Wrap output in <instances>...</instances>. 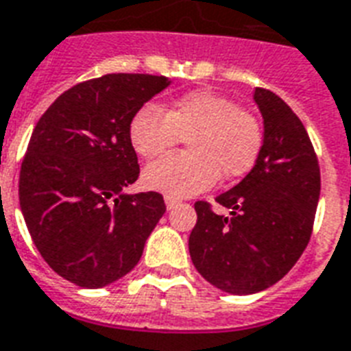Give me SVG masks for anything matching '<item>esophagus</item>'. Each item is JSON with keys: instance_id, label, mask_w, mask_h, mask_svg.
I'll return each instance as SVG.
<instances>
[{"instance_id": "34e87169", "label": "esophagus", "mask_w": 351, "mask_h": 351, "mask_svg": "<svg viewBox=\"0 0 351 351\" xmlns=\"http://www.w3.org/2000/svg\"><path fill=\"white\" fill-rule=\"evenodd\" d=\"M178 204H180V200L175 199V197H171V195H165V206H167V210H173V208Z\"/></svg>"}]
</instances>
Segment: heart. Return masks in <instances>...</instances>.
<instances>
[{
	"label": "heart",
	"mask_w": 351,
	"mask_h": 351,
	"mask_svg": "<svg viewBox=\"0 0 351 351\" xmlns=\"http://www.w3.org/2000/svg\"><path fill=\"white\" fill-rule=\"evenodd\" d=\"M128 140L147 160L186 140L187 154L152 162L143 171V182L171 197H189L213 186L219 175L224 180L247 175L263 147V128L234 99L199 90L165 108L141 106L128 123Z\"/></svg>",
	"instance_id": "obj_1"
}]
</instances>
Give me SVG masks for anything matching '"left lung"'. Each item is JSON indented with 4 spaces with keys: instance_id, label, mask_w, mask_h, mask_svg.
Returning <instances> with one entry per match:
<instances>
[{
    "instance_id": "obj_1",
    "label": "left lung",
    "mask_w": 351,
    "mask_h": 351,
    "mask_svg": "<svg viewBox=\"0 0 351 351\" xmlns=\"http://www.w3.org/2000/svg\"><path fill=\"white\" fill-rule=\"evenodd\" d=\"M263 147L250 173L217 202L195 204L189 256L206 282L230 294H254L280 282L306 250L320 197V167L306 127L276 93L256 88Z\"/></svg>"
}]
</instances>
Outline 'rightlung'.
I'll use <instances>...</instances> for the list:
<instances>
[{"label":"right lung","instance_id":"add662e5","mask_svg":"<svg viewBox=\"0 0 351 351\" xmlns=\"http://www.w3.org/2000/svg\"><path fill=\"white\" fill-rule=\"evenodd\" d=\"M169 84L162 75H103L64 92L34 127L20 169L21 213L45 263L79 287L132 271L165 213L156 191L123 189L140 176L128 123Z\"/></svg>","mask_w":351,"mask_h":351}]
</instances>
